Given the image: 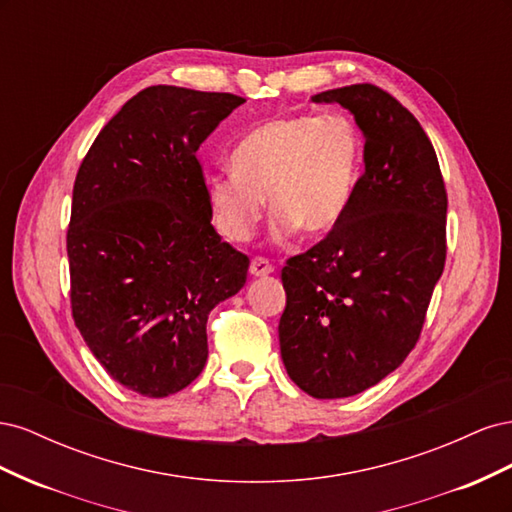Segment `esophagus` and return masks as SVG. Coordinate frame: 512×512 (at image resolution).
Masks as SVG:
<instances>
[{
  "label": "esophagus",
  "mask_w": 512,
  "mask_h": 512,
  "mask_svg": "<svg viewBox=\"0 0 512 512\" xmlns=\"http://www.w3.org/2000/svg\"><path fill=\"white\" fill-rule=\"evenodd\" d=\"M250 273L254 277H265V275H271L273 273V265L267 260V258H252L250 262Z\"/></svg>",
  "instance_id": "obj_1"
}]
</instances>
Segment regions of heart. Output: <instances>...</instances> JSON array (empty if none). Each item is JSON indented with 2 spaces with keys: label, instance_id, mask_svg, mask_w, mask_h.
<instances>
[{
  "label": "heart",
  "instance_id": "obj_1",
  "mask_svg": "<svg viewBox=\"0 0 512 512\" xmlns=\"http://www.w3.org/2000/svg\"><path fill=\"white\" fill-rule=\"evenodd\" d=\"M363 158V134L346 115L273 117L235 145L232 170L209 179L213 222L230 241H245L265 213L267 196L280 237L297 228L327 235L352 205Z\"/></svg>",
  "mask_w": 512,
  "mask_h": 512
}]
</instances>
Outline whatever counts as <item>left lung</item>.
I'll return each mask as SVG.
<instances>
[{"instance_id":"obj_1","label":"left lung","mask_w":512,"mask_h":512,"mask_svg":"<svg viewBox=\"0 0 512 512\" xmlns=\"http://www.w3.org/2000/svg\"><path fill=\"white\" fill-rule=\"evenodd\" d=\"M365 136V173L327 237L282 269V361L316 399L359 395L404 363L446 260V190L421 123L380 87L329 89Z\"/></svg>"}]
</instances>
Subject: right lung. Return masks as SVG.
<instances>
[{"mask_svg":"<svg viewBox=\"0 0 512 512\" xmlns=\"http://www.w3.org/2000/svg\"><path fill=\"white\" fill-rule=\"evenodd\" d=\"M245 100L153 85L106 123L76 173L68 228L74 324L106 374L168 397L207 363V318L250 258L211 226L196 151Z\"/></svg>","mask_w":512,"mask_h":512,"instance_id":"right-lung-1","label":"right lung"}]
</instances>
